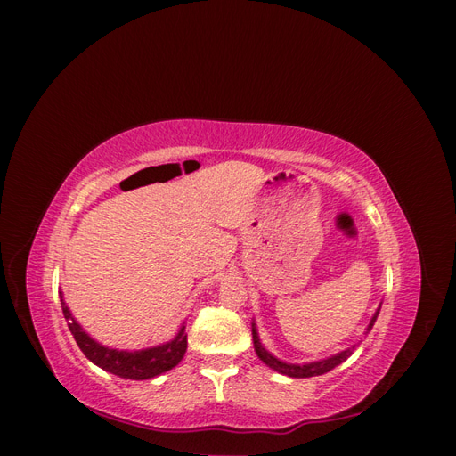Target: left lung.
<instances>
[{
  "label": "left lung",
  "instance_id": "left-lung-1",
  "mask_svg": "<svg viewBox=\"0 0 456 456\" xmlns=\"http://www.w3.org/2000/svg\"><path fill=\"white\" fill-rule=\"evenodd\" d=\"M380 306L382 302L379 305V308L375 310V314H372L369 325L365 327L363 335H369L372 325H375L377 317H379V312H380ZM253 327V346H255V352L258 355V360L268 365L272 370H278L280 375H287L291 379H308V377H317V375H325V372H329L330 369H335L337 365L344 363L348 360V357L354 354V350L357 348V344H352V346H348L346 350H342L338 354H333L329 357H323V360H317V362H308V363H289V362H283L280 360V357H275L272 352H268L265 348V344L260 342V337H258V329H256V323L253 320L251 323Z\"/></svg>",
  "mask_w": 456,
  "mask_h": 456
}]
</instances>
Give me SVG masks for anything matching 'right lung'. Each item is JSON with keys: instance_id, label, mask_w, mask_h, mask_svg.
I'll use <instances>...</instances> for the list:
<instances>
[{"instance_id": "1", "label": "right lung", "mask_w": 456, "mask_h": 456, "mask_svg": "<svg viewBox=\"0 0 456 456\" xmlns=\"http://www.w3.org/2000/svg\"><path fill=\"white\" fill-rule=\"evenodd\" d=\"M59 297L62 305V314L68 322V329H70V333L74 335L79 350L86 354V357L91 363L108 372H112V375H118L121 379H131V380L154 379L161 375V372H167L173 367H176L186 354V348H188V340H186L188 335L184 330L186 323L181 325L178 333L171 340L158 344V346H150L142 350L110 348L87 335V330L76 322L70 308L66 306L62 291H59Z\"/></svg>"}]
</instances>
